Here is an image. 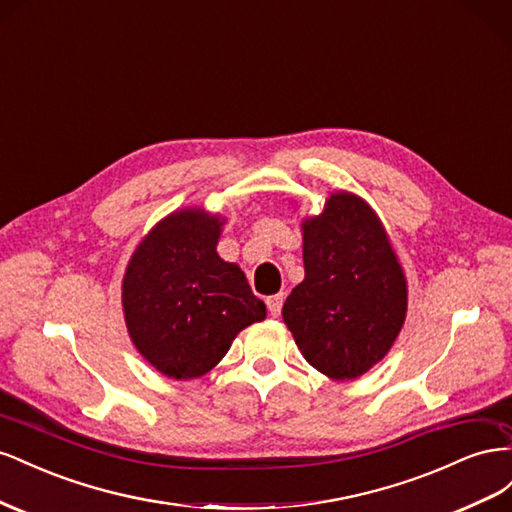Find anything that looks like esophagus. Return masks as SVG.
I'll return each instance as SVG.
<instances>
[{
    "instance_id": "obj_1",
    "label": "esophagus",
    "mask_w": 512,
    "mask_h": 512,
    "mask_svg": "<svg viewBox=\"0 0 512 512\" xmlns=\"http://www.w3.org/2000/svg\"><path fill=\"white\" fill-rule=\"evenodd\" d=\"M283 294H274V296H268L266 298V304H268V311L272 317H279L281 315V309H283Z\"/></svg>"
}]
</instances>
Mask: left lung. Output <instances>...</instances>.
<instances>
[{
	"mask_svg": "<svg viewBox=\"0 0 512 512\" xmlns=\"http://www.w3.org/2000/svg\"><path fill=\"white\" fill-rule=\"evenodd\" d=\"M304 281L283 304V321L304 360L337 382L373 369L407 315V279L377 212L334 191L302 218Z\"/></svg>",
	"mask_w": 512,
	"mask_h": 512,
	"instance_id": "8db88e82",
	"label": "left lung"
}]
</instances>
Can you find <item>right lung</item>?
Returning a JSON list of instances; mask_svg holds the SVG:
<instances>
[{"label": "right lung", "instance_id": "1", "mask_svg": "<svg viewBox=\"0 0 512 512\" xmlns=\"http://www.w3.org/2000/svg\"><path fill=\"white\" fill-rule=\"evenodd\" d=\"M227 218L206 208H182L148 231L122 281L130 341L171 379L212 371L233 339L266 319L238 264L216 253Z\"/></svg>", "mask_w": 512, "mask_h": 512}]
</instances>
